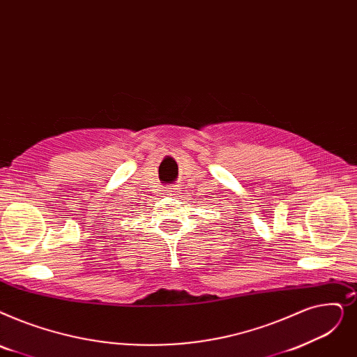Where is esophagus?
Wrapping results in <instances>:
<instances>
[{
    "label": "esophagus",
    "mask_w": 357,
    "mask_h": 357,
    "mask_svg": "<svg viewBox=\"0 0 357 357\" xmlns=\"http://www.w3.org/2000/svg\"><path fill=\"white\" fill-rule=\"evenodd\" d=\"M181 185H175V187H172V188H167V190H165V192H166V195H172V197H175V195H179V192H181Z\"/></svg>",
    "instance_id": "obj_1"
}]
</instances>
